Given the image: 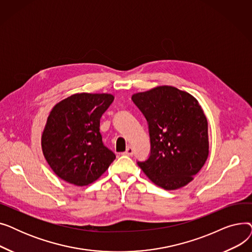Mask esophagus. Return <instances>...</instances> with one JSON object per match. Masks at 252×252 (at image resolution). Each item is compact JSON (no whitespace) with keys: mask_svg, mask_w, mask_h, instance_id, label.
<instances>
[{"mask_svg":"<svg viewBox=\"0 0 252 252\" xmlns=\"http://www.w3.org/2000/svg\"><path fill=\"white\" fill-rule=\"evenodd\" d=\"M125 154H126V155H128V156H131V155L134 154V149L131 148L130 146H128V147L126 148V150L125 151Z\"/></svg>","mask_w":252,"mask_h":252,"instance_id":"esophagus-1","label":"esophagus"}]
</instances>
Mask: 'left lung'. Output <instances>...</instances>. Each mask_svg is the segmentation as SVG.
I'll list each match as a JSON object with an SVG mask.
<instances>
[{
	"label": "left lung",
	"mask_w": 252,
	"mask_h": 252,
	"mask_svg": "<svg viewBox=\"0 0 252 252\" xmlns=\"http://www.w3.org/2000/svg\"><path fill=\"white\" fill-rule=\"evenodd\" d=\"M131 100L146 118L151 143L149 158L138 165L165 190L186 186L209 153L208 125L201 106L189 93L171 86L137 93Z\"/></svg>",
	"instance_id": "1"
}]
</instances>
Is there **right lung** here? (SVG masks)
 <instances>
[{
    "mask_svg": "<svg viewBox=\"0 0 252 252\" xmlns=\"http://www.w3.org/2000/svg\"><path fill=\"white\" fill-rule=\"evenodd\" d=\"M114 97L111 94H74L51 110L42 135V150L53 171L75 186L98 180L115 154L104 146L100 118Z\"/></svg>",
    "mask_w": 252,
    "mask_h": 252,
    "instance_id": "add662e5",
    "label": "right lung"
}]
</instances>
